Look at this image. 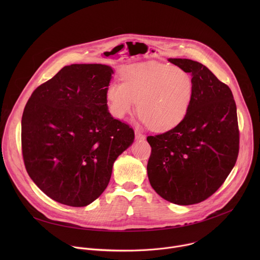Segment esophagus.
I'll return each instance as SVG.
<instances>
[{
  "instance_id": "obj_1",
  "label": "esophagus",
  "mask_w": 260,
  "mask_h": 260,
  "mask_svg": "<svg viewBox=\"0 0 260 260\" xmlns=\"http://www.w3.org/2000/svg\"><path fill=\"white\" fill-rule=\"evenodd\" d=\"M135 135H136V139L137 140H145V138H146L144 134H142L141 132H138V131H136Z\"/></svg>"
}]
</instances>
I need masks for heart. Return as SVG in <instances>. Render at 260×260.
I'll return each instance as SVG.
<instances>
[{"mask_svg": "<svg viewBox=\"0 0 260 260\" xmlns=\"http://www.w3.org/2000/svg\"><path fill=\"white\" fill-rule=\"evenodd\" d=\"M122 83H110L106 99L111 114L125 118L136 108L152 131L165 132L186 116L192 98V80L177 67L149 61L124 68Z\"/></svg>", "mask_w": 260, "mask_h": 260, "instance_id": "heart-1", "label": "heart"}]
</instances>
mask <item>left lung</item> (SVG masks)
I'll list each match as a JSON object with an SVG mask.
<instances>
[{"mask_svg":"<svg viewBox=\"0 0 260 260\" xmlns=\"http://www.w3.org/2000/svg\"><path fill=\"white\" fill-rule=\"evenodd\" d=\"M192 76V98L174 128L148 136L147 173L152 188L176 205L199 204L224 183L239 154L237 106L231 88L203 63L170 58Z\"/></svg>","mask_w":260,"mask_h":260,"instance_id":"1","label":"left lung"}]
</instances>
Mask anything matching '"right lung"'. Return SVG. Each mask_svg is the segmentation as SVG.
Masks as SVG:
<instances>
[{
    "mask_svg": "<svg viewBox=\"0 0 260 260\" xmlns=\"http://www.w3.org/2000/svg\"><path fill=\"white\" fill-rule=\"evenodd\" d=\"M112 74L101 63L66 66L37 87L24 107L26 172L62 205L84 207L95 201L108 186L114 161L134 142V129L108 111Z\"/></svg>",
    "mask_w": 260,
    "mask_h": 260,
    "instance_id": "add662e5",
    "label": "right lung"
}]
</instances>
